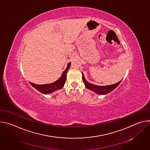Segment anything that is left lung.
Listing matches in <instances>:
<instances>
[{"label": "left lung", "instance_id": "obj_1", "mask_svg": "<svg viewBox=\"0 0 150 150\" xmlns=\"http://www.w3.org/2000/svg\"><path fill=\"white\" fill-rule=\"evenodd\" d=\"M82 80H83L85 87H86L87 88H88L91 91H93L94 92L98 94H101V95L107 94L110 93L111 91H112L113 90H115L121 82V81H120L119 82H117L116 83L110 85H106V86H98V85L92 84V83L88 82V81H87L86 79H85L83 74H82Z\"/></svg>", "mask_w": 150, "mask_h": 150}]
</instances>
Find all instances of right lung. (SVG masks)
<instances>
[{
  "instance_id": "1",
  "label": "right lung",
  "mask_w": 150,
  "mask_h": 150,
  "mask_svg": "<svg viewBox=\"0 0 150 150\" xmlns=\"http://www.w3.org/2000/svg\"><path fill=\"white\" fill-rule=\"evenodd\" d=\"M70 66H71V63H69L67 69L62 73L61 77L54 82H53L51 83H47V84H43V85H37L30 82V83L34 88H35L38 91H40L42 94H46L52 93V92L56 90L61 89L63 87V85L65 84L66 79H67V74L68 71L69 69Z\"/></svg>"
}]
</instances>
